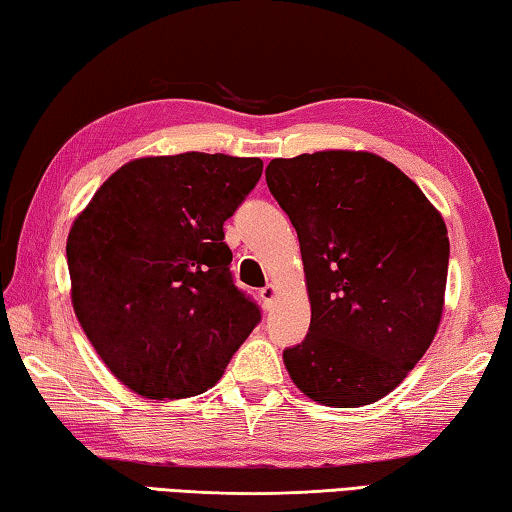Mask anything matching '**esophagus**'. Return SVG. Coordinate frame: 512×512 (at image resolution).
<instances>
[{"label": "esophagus", "instance_id": "1", "mask_svg": "<svg viewBox=\"0 0 512 512\" xmlns=\"http://www.w3.org/2000/svg\"><path fill=\"white\" fill-rule=\"evenodd\" d=\"M275 298H277V289L273 287V284H268V287L259 289V300L264 302V307H271L273 302H275Z\"/></svg>", "mask_w": 512, "mask_h": 512}]
</instances>
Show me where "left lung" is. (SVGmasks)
<instances>
[{"mask_svg":"<svg viewBox=\"0 0 512 512\" xmlns=\"http://www.w3.org/2000/svg\"><path fill=\"white\" fill-rule=\"evenodd\" d=\"M266 185L298 232L311 323L282 354L302 393L334 409L381 400L438 332L449 237L429 198L368 151L275 158Z\"/></svg>","mask_w":512,"mask_h":512,"instance_id":"8db88e82","label":"left lung"}]
</instances>
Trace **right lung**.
<instances>
[{"mask_svg":"<svg viewBox=\"0 0 512 512\" xmlns=\"http://www.w3.org/2000/svg\"><path fill=\"white\" fill-rule=\"evenodd\" d=\"M259 158L151 155L126 162L67 237L72 307L121 384L149 400L212 388L259 323L232 280L223 223L262 176Z\"/></svg>","mask_w":512,"mask_h":512,"instance_id":"right-lung-1","label":"right lung"}]
</instances>
